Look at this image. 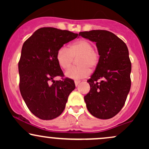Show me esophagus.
Masks as SVG:
<instances>
[{
    "label": "esophagus",
    "instance_id": "esophagus-1",
    "mask_svg": "<svg viewBox=\"0 0 149 149\" xmlns=\"http://www.w3.org/2000/svg\"><path fill=\"white\" fill-rule=\"evenodd\" d=\"M80 83V80H75V85H76V86L77 87L78 85H79V83Z\"/></svg>",
    "mask_w": 149,
    "mask_h": 149
}]
</instances>
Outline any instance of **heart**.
<instances>
[{"instance_id": "1", "label": "heart", "mask_w": 149, "mask_h": 149, "mask_svg": "<svg viewBox=\"0 0 149 149\" xmlns=\"http://www.w3.org/2000/svg\"><path fill=\"white\" fill-rule=\"evenodd\" d=\"M78 58V66L67 71L65 76L73 80L86 78L90 74V69H95L100 59L99 53L94 49L93 45L88 40L82 39L73 42L69 49L62 47L57 51L56 59L61 69H68L72 64L73 58Z\"/></svg>"}]
</instances>
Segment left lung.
<instances>
[{
    "label": "left lung",
    "instance_id": "1",
    "mask_svg": "<svg viewBox=\"0 0 149 149\" xmlns=\"http://www.w3.org/2000/svg\"><path fill=\"white\" fill-rule=\"evenodd\" d=\"M80 36L96 42L100 59L88 80L90 92L84 97L92 116L109 119L119 113L125 103L131 87V62L126 44L105 30L80 32ZM102 80L100 82L97 81Z\"/></svg>",
    "mask_w": 149,
    "mask_h": 149
}]
</instances>
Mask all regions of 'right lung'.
Instances as JSON below:
<instances>
[{
    "label": "right lung",
    "mask_w": 149,
    "mask_h": 149,
    "mask_svg": "<svg viewBox=\"0 0 149 149\" xmlns=\"http://www.w3.org/2000/svg\"><path fill=\"white\" fill-rule=\"evenodd\" d=\"M78 35L45 27L36 31L23 44L18 64L20 92L30 111L40 119L60 116L76 88L70 78L55 81L54 78L64 75L56 59L57 51Z\"/></svg>",
    "instance_id": "right-lung-1"
}]
</instances>
